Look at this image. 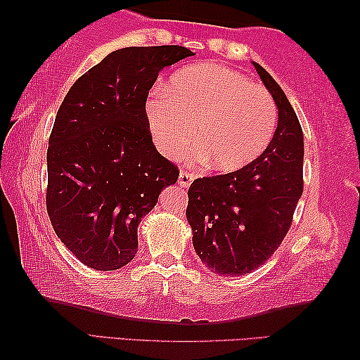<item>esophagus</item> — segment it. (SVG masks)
<instances>
[{
  "instance_id": "1",
  "label": "esophagus",
  "mask_w": 360,
  "mask_h": 360,
  "mask_svg": "<svg viewBox=\"0 0 360 360\" xmlns=\"http://www.w3.org/2000/svg\"><path fill=\"white\" fill-rule=\"evenodd\" d=\"M194 176H196V175H194L193 172H188V170L181 169V170H180V175H179V185L188 188V186H190V185L193 184Z\"/></svg>"
}]
</instances>
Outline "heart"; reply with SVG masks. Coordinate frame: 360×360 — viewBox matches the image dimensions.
I'll return each mask as SVG.
<instances>
[{
	"label": "heart",
	"instance_id": "obj_1",
	"mask_svg": "<svg viewBox=\"0 0 360 360\" xmlns=\"http://www.w3.org/2000/svg\"><path fill=\"white\" fill-rule=\"evenodd\" d=\"M155 143L167 158H179L196 134V155L220 172L239 170L262 155L273 140L278 107L264 87L217 63H198L176 72L167 91L146 102Z\"/></svg>",
	"mask_w": 360,
	"mask_h": 360
}]
</instances>
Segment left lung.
Segmentation results:
<instances>
[{
    "instance_id": "obj_1",
    "label": "left lung",
    "mask_w": 360,
    "mask_h": 360,
    "mask_svg": "<svg viewBox=\"0 0 360 360\" xmlns=\"http://www.w3.org/2000/svg\"><path fill=\"white\" fill-rule=\"evenodd\" d=\"M279 110L274 137L234 172L196 179L188 190L193 245L212 273L243 276L268 260L290 229L303 193V131L284 91L253 63Z\"/></svg>"
}]
</instances>
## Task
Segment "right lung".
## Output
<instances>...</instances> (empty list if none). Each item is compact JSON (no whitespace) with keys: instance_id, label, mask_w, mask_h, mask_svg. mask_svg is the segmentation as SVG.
<instances>
[{"instance_id":"1","label":"right lung","mask_w":360,"mask_h":360,"mask_svg":"<svg viewBox=\"0 0 360 360\" xmlns=\"http://www.w3.org/2000/svg\"><path fill=\"white\" fill-rule=\"evenodd\" d=\"M190 56L184 46L117 49L76 79L57 111L46 209L86 266H126L139 249L140 220L179 179V167L153 145L146 98L159 72Z\"/></svg>"}]
</instances>
